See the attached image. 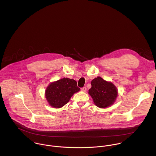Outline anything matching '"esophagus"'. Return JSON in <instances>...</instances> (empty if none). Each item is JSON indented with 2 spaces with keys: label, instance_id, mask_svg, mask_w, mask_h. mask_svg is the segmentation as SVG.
I'll return each mask as SVG.
<instances>
[{
  "label": "esophagus",
  "instance_id": "1",
  "mask_svg": "<svg viewBox=\"0 0 156 156\" xmlns=\"http://www.w3.org/2000/svg\"><path fill=\"white\" fill-rule=\"evenodd\" d=\"M81 90H82V91H83V92H86V91H87V88L85 87H83V88H81Z\"/></svg>",
  "mask_w": 156,
  "mask_h": 156
}]
</instances>
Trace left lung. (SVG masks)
<instances>
[{
  "label": "left lung",
  "mask_w": 156,
  "mask_h": 156,
  "mask_svg": "<svg viewBox=\"0 0 156 156\" xmlns=\"http://www.w3.org/2000/svg\"><path fill=\"white\" fill-rule=\"evenodd\" d=\"M90 84L88 93L97 107L106 108L114 103L118 96V90L112 82L97 77L91 81Z\"/></svg>",
  "instance_id": "1"
}]
</instances>
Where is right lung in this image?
<instances>
[{
	"mask_svg": "<svg viewBox=\"0 0 156 156\" xmlns=\"http://www.w3.org/2000/svg\"><path fill=\"white\" fill-rule=\"evenodd\" d=\"M79 90L76 80L64 77L51 83L46 88L45 97L51 107L60 108L67 104L74 93Z\"/></svg>",
	"mask_w": 156,
	"mask_h": 156,
	"instance_id": "1",
	"label": "right lung"
}]
</instances>
